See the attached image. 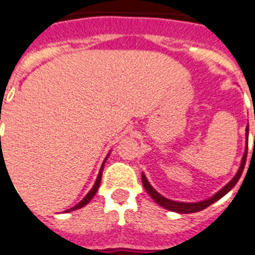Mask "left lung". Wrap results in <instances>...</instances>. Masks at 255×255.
Wrapping results in <instances>:
<instances>
[{
    "mask_svg": "<svg viewBox=\"0 0 255 255\" xmlns=\"http://www.w3.org/2000/svg\"><path fill=\"white\" fill-rule=\"evenodd\" d=\"M248 135H249V126L246 128V139H248ZM246 153H244V157H243V161H241V165H240L239 168V172H237V174L235 176V177L232 178V180L229 181V184H227L224 188L222 189L220 191H218L214 197H211L210 199H207V201H202V202H198V203H182V202H176V201H170V199H167L164 198L163 195H160L159 193H157L155 189L152 188L150 185V182L147 181L146 176L144 174H142V182H143V186H144V189H146V191L150 194L151 198L153 199V201L156 202V203H159V205L161 206V207L167 208V210H169V211H174V212H180V214H191V212H198V211H202V210H205V208H207L208 206L212 205L214 202H216L218 199H220L222 197H224V195L228 193L231 189H233V186L239 182L240 177H241V174H243L244 172V168H245V163H246Z\"/></svg>",
    "mask_w": 255,
    "mask_h": 255,
    "instance_id": "left-lung-1",
    "label": "left lung"
}]
</instances>
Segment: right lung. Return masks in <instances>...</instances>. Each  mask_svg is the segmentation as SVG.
I'll list each match as a JSON object with an SVG mask.
<instances>
[{
    "instance_id": "right-lung-1",
    "label": "right lung",
    "mask_w": 255,
    "mask_h": 255,
    "mask_svg": "<svg viewBox=\"0 0 255 255\" xmlns=\"http://www.w3.org/2000/svg\"><path fill=\"white\" fill-rule=\"evenodd\" d=\"M104 163H105V161H104ZM103 165H104V164H103ZM103 165H102V168H100V172H99V176H98V178H96V182H95L94 188H92L91 190H90V193H88V194L86 195L85 198L82 199V201L79 202V203H78L77 206H74V207H71L70 210H67V211H74V210H78V208L83 207V206L87 205L88 202H90V201H91L92 198H94V195L96 194V191H98L99 186H100V181H102V176H103Z\"/></svg>"
}]
</instances>
